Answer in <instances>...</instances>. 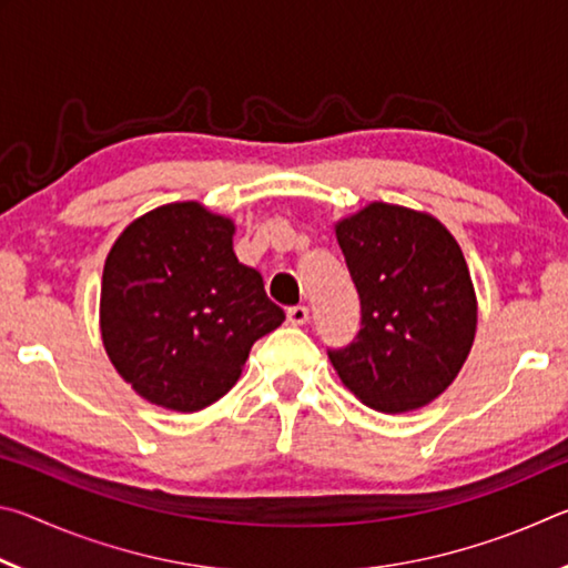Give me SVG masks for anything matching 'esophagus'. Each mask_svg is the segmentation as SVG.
<instances>
[{
  "label": "esophagus",
  "mask_w": 568,
  "mask_h": 568,
  "mask_svg": "<svg viewBox=\"0 0 568 568\" xmlns=\"http://www.w3.org/2000/svg\"><path fill=\"white\" fill-rule=\"evenodd\" d=\"M307 318H311V311H307L305 305L287 307V323H291V325H305Z\"/></svg>",
  "instance_id": "esophagus-1"
}]
</instances>
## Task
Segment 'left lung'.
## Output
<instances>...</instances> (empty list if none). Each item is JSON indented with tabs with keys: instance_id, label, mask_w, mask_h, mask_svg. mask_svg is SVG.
I'll return each instance as SVG.
<instances>
[{
	"instance_id": "8db88e82",
	"label": "left lung",
	"mask_w": 568,
	"mask_h": 568,
	"mask_svg": "<svg viewBox=\"0 0 568 568\" xmlns=\"http://www.w3.org/2000/svg\"><path fill=\"white\" fill-rule=\"evenodd\" d=\"M335 237L361 297V331L328 358L355 398L381 413L438 398L476 335V293L454 235L416 210L371 203Z\"/></svg>"
}]
</instances>
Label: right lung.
<instances>
[{
	"instance_id": "add662e5",
	"label": "right lung",
	"mask_w": 568,
	"mask_h": 568,
	"mask_svg": "<svg viewBox=\"0 0 568 568\" xmlns=\"http://www.w3.org/2000/svg\"><path fill=\"white\" fill-rule=\"evenodd\" d=\"M233 233L200 203H172L124 227L104 261V351L155 406L192 413L223 398L253 343L285 321Z\"/></svg>"
}]
</instances>
